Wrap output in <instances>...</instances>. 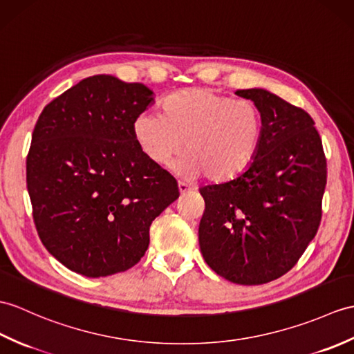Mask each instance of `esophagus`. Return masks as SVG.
<instances>
[{
    "label": "esophagus",
    "mask_w": 354,
    "mask_h": 354,
    "mask_svg": "<svg viewBox=\"0 0 354 354\" xmlns=\"http://www.w3.org/2000/svg\"><path fill=\"white\" fill-rule=\"evenodd\" d=\"M178 190H179V194H180V196H185L187 193L192 192V188L188 187L187 184H184V183H179V184H178Z\"/></svg>",
    "instance_id": "obj_1"
}]
</instances>
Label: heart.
Here are the masks:
<instances>
[{
	"mask_svg": "<svg viewBox=\"0 0 354 354\" xmlns=\"http://www.w3.org/2000/svg\"><path fill=\"white\" fill-rule=\"evenodd\" d=\"M140 149L166 167L185 149L178 171L205 175L214 184L241 176L254 161L262 140V118L249 101H236L211 88H185L170 95L162 114L142 111L133 120Z\"/></svg>",
	"mask_w": 354,
	"mask_h": 354,
	"instance_id": "obj_1",
	"label": "heart"
}]
</instances>
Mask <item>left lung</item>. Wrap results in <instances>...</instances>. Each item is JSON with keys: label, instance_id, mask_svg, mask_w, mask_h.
Instances as JSON below:
<instances>
[{"label": "left lung", "instance_id": "1", "mask_svg": "<svg viewBox=\"0 0 354 354\" xmlns=\"http://www.w3.org/2000/svg\"><path fill=\"white\" fill-rule=\"evenodd\" d=\"M262 118L252 166L225 184L201 188L199 245L226 281L261 285L290 271L322 221L327 183L323 143L309 114L264 88L236 90Z\"/></svg>", "mask_w": 354, "mask_h": 354}]
</instances>
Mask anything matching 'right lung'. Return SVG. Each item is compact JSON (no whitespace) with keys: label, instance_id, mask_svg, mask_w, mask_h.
<instances>
[{"label":"right lung","instance_id":"add662e5","mask_svg":"<svg viewBox=\"0 0 354 354\" xmlns=\"http://www.w3.org/2000/svg\"><path fill=\"white\" fill-rule=\"evenodd\" d=\"M153 102L145 84L93 75L40 113L27 157L32 218L46 250L87 277L127 271L149 245V227L179 197L178 183L133 136Z\"/></svg>","mask_w":354,"mask_h":354}]
</instances>
